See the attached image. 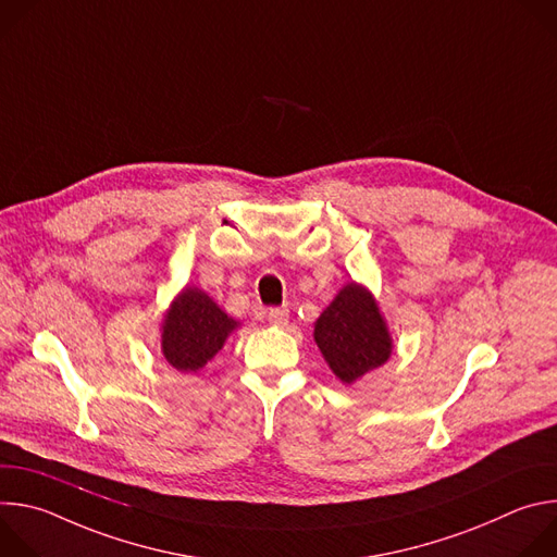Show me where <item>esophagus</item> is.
Segmentation results:
<instances>
[{
  "instance_id": "esophagus-1",
  "label": "esophagus",
  "mask_w": 557,
  "mask_h": 557,
  "mask_svg": "<svg viewBox=\"0 0 557 557\" xmlns=\"http://www.w3.org/2000/svg\"><path fill=\"white\" fill-rule=\"evenodd\" d=\"M267 317H269V322H271L273 326H286V324H288V308H286V306L269 308Z\"/></svg>"
}]
</instances>
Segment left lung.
I'll use <instances>...</instances> for the list:
<instances>
[{"label": "left lung", "instance_id": "1", "mask_svg": "<svg viewBox=\"0 0 557 557\" xmlns=\"http://www.w3.org/2000/svg\"><path fill=\"white\" fill-rule=\"evenodd\" d=\"M314 342L333 372L352 383L383 366L392 352V339L372 295L348 284L314 324Z\"/></svg>", "mask_w": 557, "mask_h": 557}]
</instances>
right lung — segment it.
<instances>
[{
  "label": "right lung",
  "mask_w": 557,
  "mask_h": 557,
  "mask_svg": "<svg viewBox=\"0 0 557 557\" xmlns=\"http://www.w3.org/2000/svg\"><path fill=\"white\" fill-rule=\"evenodd\" d=\"M237 326L218 304L198 288H185L163 324V355L181 372L200 370Z\"/></svg>",
  "instance_id": "1"
}]
</instances>
